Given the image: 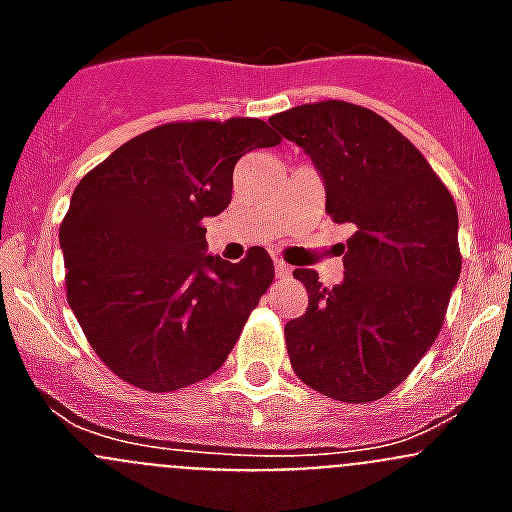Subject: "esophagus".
<instances>
[{
    "label": "esophagus",
    "mask_w": 512,
    "mask_h": 512,
    "mask_svg": "<svg viewBox=\"0 0 512 512\" xmlns=\"http://www.w3.org/2000/svg\"><path fill=\"white\" fill-rule=\"evenodd\" d=\"M274 274H277V279H289V274H292V266H289L287 261L277 259L274 261Z\"/></svg>",
    "instance_id": "34e87169"
}]
</instances>
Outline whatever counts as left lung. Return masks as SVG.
<instances>
[{"instance_id": "8db88e82", "label": "left lung", "mask_w": 512, "mask_h": 512, "mask_svg": "<svg viewBox=\"0 0 512 512\" xmlns=\"http://www.w3.org/2000/svg\"><path fill=\"white\" fill-rule=\"evenodd\" d=\"M269 122L312 158L333 223L356 228L338 287L295 269L307 310L284 325L292 369L333 400H379L408 379L446 318L461 274L456 202L423 153L359 104L325 99Z\"/></svg>"}]
</instances>
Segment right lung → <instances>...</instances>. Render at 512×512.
<instances>
[{
    "instance_id": "add662e5",
    "label": "right lung",
    "mask_w": 512,
    "mask_h": 512,
    "mask_svg": "<svg viewBox=\"0 0 512 512\" xmlns=\"http://www.w3.org/2000/svg\"><path fill=\"white\" fill-rule=\"evenodd\" d=\"M279 143L256 117L166 122L76 184L58 233L66 297L122 382L174 392L225 364L274 261L261 246L238 264L207 256L202 220L230 205L238 158Z\"/></svg>"
}]
</instances>
